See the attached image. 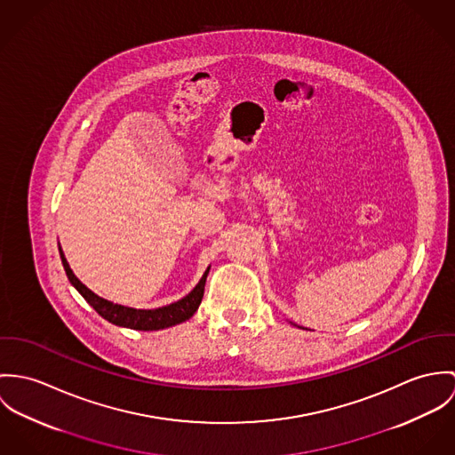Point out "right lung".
Masks as SVG:
<instances>
[{
  "mask_svg": "<svg viewBox=\"0 0 455 455\" xmlns=\"http://www.w3.org/2000/svg\"><path fill=\"white\" fill-rule=\"evenodd\" d=\"M60 259L66 270V275L69 279V283L78 290V293L92 305V308L104 317L106 321L116 324V326H124V328H131V330H141V331H152V330H162V328H169L174 326L178 323H183L187 319H190L196 310L199 308V305L203 302L204 286H205V277L209 274V268L205 270L203 279L199 281V284L194 288V291L190 295H187L185 299H181L180 302L171 303L167 307H160L155 310H138V308H129L124 305H116V303L108 302L101 297H98L96 293H92L87 286H84L76 275L73 274V270L69 268L64 254L60 251Z\"/></svg>",
  "mask_w": 455,
  "mask_h": 455,
  "instance_id": "1",
  "label": "right lung"
}]
</instances>
